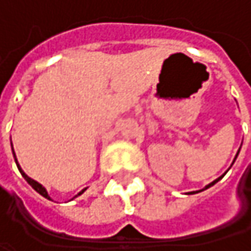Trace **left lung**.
Wrapping results in <instances>:
<instances>
[{"mask_svg": "<svg viewBox=\"0 0 251 251\" xmlns=\"http://www.w3.org/2000/svg\"><path fill=\"white\" fill-rule=\"evenodd\" d=\"M240 148H241V147H240ZM238 152H240V150H238V151H237V155H238ZM237 155H235V157H234V161H235V158H237ZM234 161H232V164H234ZM232 164H231V166H232ZM226 175V173H224V175L223 176H220V177H218V178H215V180H214V181H211V183H209V184H206V186H205V187H203V189H201V190H196V192H190V193H192V195H193V193H199V192H202V190H205V189H209V187H211V186H214V184H215V183H217V181H220V180H221V178H223V177H224V176Z\"/></svg>", "mask_w": 251, "mask_h": 251, "instance_id": "obj_1", "label": "left lung"}]
</instances>
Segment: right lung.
Instances as JSON below:
<instances>
[{
	"label": "right lung",
	"instance_id": "obj_1",
	"mask_svg": "<svg viewBox=\"0 0 251 251\" xmlns=\"http://www.w3.org/2000/svg\"><path fill=\"white\" fill-rule=\"evenodd\" d=\"M11 150H13L14 161H16V164H17V167H19V170H20V173H22V176H23V177H25V181H27V183H28V184H30V186H31V187H33V189H34V190H36V192H37L39 195H42L43 198H46V199H49V201H50V196L48 195V190L45 189V186H42V184H40L39 181H36V180H33L31 177H28V176L25 175V172H23V169L20 167V164H19V161H17V157H16V152H14V148H13V144H11ZM85 190H87V187H85V189H82V190H81V192H79L78 195H75V196H74L73 199H75L76 196L82 195V193H84Z\"/></svg>",
	"mask_w": 251,
	"mask_h": 251
}]
</instances>
